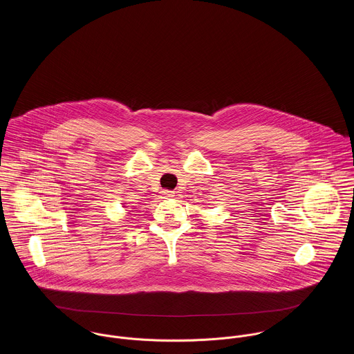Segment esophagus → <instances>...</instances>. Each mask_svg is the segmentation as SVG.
<instances>
[{
	"mask_svg": "<svg viewBox=\"0 0 354 354\" xmlns=\"http://www.w3.org/2000/svg\"><path fill=\"white\" fill-rule=\"evenodd\" d=\"M162 195H163L164 199H168V198H172V196H174V191H169V190L162 191Z\"/></svg>",
	"mask_w": 354,
	"mask_h": 354,
	"instance_id": "34e87169",
	"label": "esophagus"
}]
</instances>
